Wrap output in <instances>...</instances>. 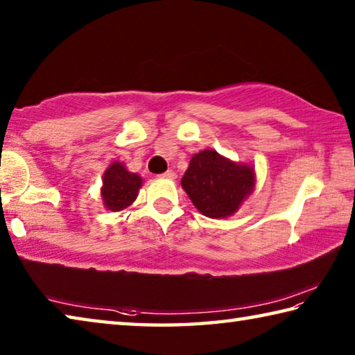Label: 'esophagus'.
I'll return each instance as SVG.
<instances>
[{
    "mask_svg": "<svg viewBox=\"0 0 355 355\" xmlns=\"http://www.w3.org/2000/svg\"><path fill=\"white\" fill-rule=\"evenodd\" d=\"M161 177H163V178H169V180H173V178L177 177V173L173 172V171H166L164 173H161Z\"/></svg>",
    "mask_w": 355,
    "mask_h": 355,
    "instance_id": "1",
    "label": "esophagus"
}]
</instances>
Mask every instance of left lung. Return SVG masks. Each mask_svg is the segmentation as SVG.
Wrapping results in <instances>:
<instances>
[{"mask_svg":"<svg viewBox=\"0 0 355 355\" xmlns=\"http://www.w3.org/2000/svg\"><path fill=\"white\" fill-rule=\"evenodd\" d=\"M182 186L199 211L211 219L235 214L255 186L254 167L233 163L216 150H202L189 161Z\"/></svg>","mask_w":355,"mask_h":355,"instance_id":"8db88e82","label":"left lung"}]
</instances>
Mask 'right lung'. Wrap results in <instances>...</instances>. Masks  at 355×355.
<instances>
[{
    "instance_id": "right-lung-1",
    "label": "right lung",
    "mask_w": 355,
    "mask_h": 355,
    "mask_svg": "<svg viewBox=\"0 0 355 355\" xmlns=\"http://www.w3.org/2000/svg\"><path fill=\"white\" fill-rule=\"evenodd\" d=\"M142 186V178L137 173L128 172L123 163L114 161L103 173L101 200L111 211H122L136 200Z\"/></svg>"
}]
</instances>
